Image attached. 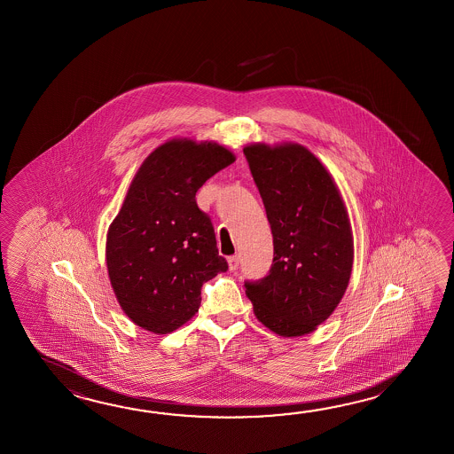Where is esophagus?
<instances>
[{"mask_svg":"<svg viewBox=\"0 0 454 454\" xmlns=\"http://www.w3.org/2000/svg\"><path fill=\"white\" fill-rule=\"evenodd\" d=\"M239 262H241V257L239 255H232L228 259V265H230V270L234 271V270L239 269Z\"/></svg>","mask_w":454,"mask_h":454,"instance_id":"34e87169","label":"esophagus"}]
</instances>
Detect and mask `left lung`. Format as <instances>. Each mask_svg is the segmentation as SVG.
<instances>
[{
    "instance_id": "obj_1",
    "label": "left lung",
    "mask_w": 454,
    "mask_h": 454,
    "mask_svg": "<svg viewBox=\"0 0 454 454\" xmlns=\"http://www.w3.org/2000/svg\"><path fill=\"white\" fill-rule=\"evenodd\" d=\"M273 234V265L246 294L259 322L302 336L333 314L349 285L351 223L333 177L299 144L244 147Z\"/></svg>"
}]
</instances>
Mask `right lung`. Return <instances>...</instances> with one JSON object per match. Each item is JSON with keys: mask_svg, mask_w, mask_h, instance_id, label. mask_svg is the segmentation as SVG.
I'll return each mask as SVG.
<instances>
[{"mask_svg": "<svg viewBox=\"0 0 454 454\" xmlns=\"http://www.w3.org/2000/svg\"><path fill=\"white\" fill-rule=\"evenodd\" d=\"M234 160L216 142L168 140L132 179L108 228L106 267L121 309L144 330L175 332L199 312L202 285L228 270L195 192Z\"/></svg>", "mask_w": 454, "mask_h": 454, "instance_id": "obj_1", "label": "right lung"}]
</instances>
